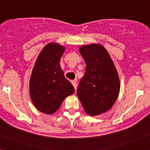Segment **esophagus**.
<instances>
[{
	"label": "esophagus",
	"instance_id": "esophagus-1",
	"mask_svg": "<svg viewBox=\"0 0 150 150\" xmlns=\"http://www.w3.org/2000/svg\"><path fill=\"white\" fill-rule=\"evenodd\" d=\"M71 84H72L73 86H74V88H75V91H76V89H77V81H75V80H74V81H71Z\"/></svg>",
	"mask_w": 150,
	"mask_h": 150
}]
</instances>
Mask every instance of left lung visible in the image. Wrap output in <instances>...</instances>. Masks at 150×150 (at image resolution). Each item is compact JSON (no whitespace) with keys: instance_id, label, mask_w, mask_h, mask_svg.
Masks as SVG:
<instances>
[{"instance_id":"8db88e82","label":"left lung","mask_w":150,"mask_h":150,"mask_svg":"<svg viewBox=\"0 0 150 150\" xmlns=\"http://www.w3.org/2000/svg\"><path fill=\"white\" fill-rule=\"evenodd\" d=\"M79 52L86 68L78 87V97L88 115H100L110 110L117 99L120 88L118 72L102 45H84Z\"/></svg>"}]
</instances>
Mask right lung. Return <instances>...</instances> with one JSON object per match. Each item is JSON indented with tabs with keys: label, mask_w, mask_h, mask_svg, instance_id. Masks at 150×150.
Returning <instances> with one entry per match:
<instances>
[{
	"label": "right lung",
	"mask_w": 150,
	"mask_h": 150,
	"mask_svg": "<svg viewBox=\"0 0 150 150\" xmlns=\"http://www.w3.org/2000/svg\"><path fill=\"white\" fill-rule=\"evenodd\" d=\"M65 50V46L59 43H48L39 54L31 73L30 98L36 109L44 114H53L75 92L59 64Z\"/></svg>",
	"instance_id": "obj_1"
}]
</instances>
